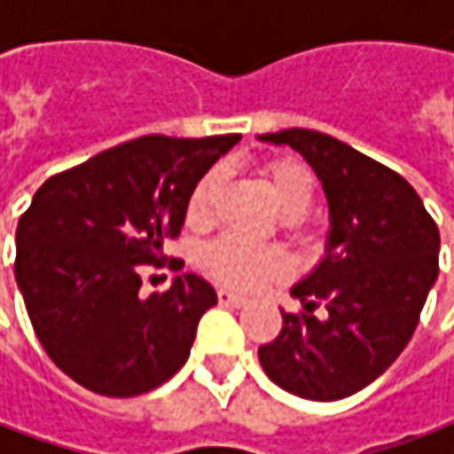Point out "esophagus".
<instances>
[{
	"instance_id": "1",
	"label": "esophagus",
	"mask_w": 454,
	"mask_h": 454,
	"mask_svg": "<svg viewBox=\"0 0 454 454\" xmlns=\"http://www.w3.org/2000/svg\"><path fill=\"white\" fill-rule=\"evenodd\" d=\"M217 301L222 305H237V308L247 303V298H245V295H239V293H232V290H227V288L217 290Z\"/></svg>"
}]
</instances>
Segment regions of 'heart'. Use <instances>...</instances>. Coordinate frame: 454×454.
<instances>
[{"label":"heart","mask_w":454,"mask_h":454,"mask_svg":"<svg viewBox=\"0 0 454 454\" xmlns=\"http://www.w3.org/2000/svg\"><path fill=\"white\" fill-rule=\"evenodd\" d=\"M262 174L290 230H303L308 222L305 212L316 197V174L310 166L290 156H278L262 166ZM222 179L224 176L219 168H209L194 184L186 200V224L192 230H204L212 224ZM201 268L212 280L227 288L254 290L268 280L286 278L290 272V257L280 247H262L237 235H222L204 247Z\"/></svg>","instance_id":"obj_1"}]
</instances>
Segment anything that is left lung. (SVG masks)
Listing matches in <instances>:
<instances>
[{
  "label": "left lung",
  "instance_id": "1",
  "mask_svg": "<svg viewBox=\"0 0 454 454\" xmlns=\"http://www.w3.org/2000/svg\"><path fill=\"white\" fill-rule=\"evenodd\" d=\"M260 138L288 144L316 168L331 235L321 265L293 288L305 310L283 313L257 356L280 389L336 402L379 379L410 343L440 272V230L404 176L339 138L308 129ZM321 304L329 316L318 322Z\"/></svg>",
  "mask_w": 454,
  "mask_h": 454
}]
</instances>
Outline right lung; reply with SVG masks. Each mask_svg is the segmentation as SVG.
Masks as SVG:
<instances>
[{"label":"right lung","mask_w":454,"mask_h":454,"mask_svg":"<svg viewBox=\"0 0 454 454\" xmlns=\"http://www.w3.org/2000/svg\"><path fill=\"white\" fill-rule=\"evenodd\" d=\"M237 141L141 136L50 176L32 197L14 278L47 356L80 387L138 396L186 364L217 293L186 272L146 298L141 275L161 268L194 184Z\"/></svg>","instance_id":"add662e5"}]
</instances>
